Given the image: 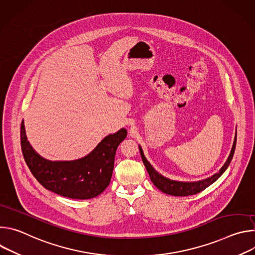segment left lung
Returning <instances> with one entry per match:
<instances>
[{"label":"left lung","instance_id":"obj_1","mask_svg":"<svg viewBox=\"0 0 255 255\" xmlns=\"http://www.w3.org/2000/svg\"><path fill=\"white\" fill-rule=\"evenodd\" d=\"M236 138H237V132H235V137H234V141H233L230 154H229L227 160L225 161V163L223 164V166L219 169V171L214 173L210 177H207V178L201 179V180H197V181H179V180H173V179L163 176L162 174H160L158 171H156L154 169V167L149 163V161L146 159V157H145L140 145H138V147H139L142 161L148 171V174L150 176V179L153 183V185L164 194H167L170 196H175V197H185V196L196 195V194L202 192L203 190H205L206 188L211 186L213 183H215V181L225 172V170L229 166V164L232 160V157L234 155V151H235V147H236Z\"/></svg>","mask_w":255,"mask_h":255}]
</instances>
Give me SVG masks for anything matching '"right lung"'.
I'll return each mask as SVG.
<instances>
[{
    "mask_svg": "<svg viewBox=\"0 0 255 255\" xmlns=\"http://www.w3.org/2000/svg\"><path fill=\"white\" fill-rule=\"evenodd\" d=\"M126 136L127 130L122 128L106 136L82 158L52 161L33 149L22 121L21 148L30 171L45 189L65 198L88 200L102 194L110 184L116 150Z\"/></svg>",
    "mask_w": 255,
    "mask_h": 255,
    "instance_id": "right-lung-1",
    "label": "right lung"
}]
</instances>
